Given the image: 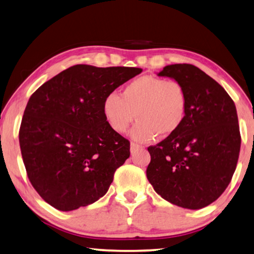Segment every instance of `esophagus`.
Here are the masks:
<instances>
[{
    "mask_svg": "<svg viewBox=\"0 0 254 254\" xmlns=\"http://www.w3.org/2000/svg\"><path fill=\"white\" fill-rule=\"evenodd\" d=\"M143 149H144L143 146H140L138 144H135V143H131L130 144V153L131 154L138 152V150H143Z\"/></svg>",
    "mask_w": 254,
    "mask_h": 254,
    "instance_id": "34e87169",
    "label": "esophagus"
}]
</instances>
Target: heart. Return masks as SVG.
Wrapping results in <instances>:
<instances>
[{
	"mask_svg": "<svg viewBox=\"0 0 254 254\" xmlns=\"http://www.w3.org/2000/svg\"><path fill=\"white\" fill-rule=\"evenodd\" d=\"M186 111L184 87L175 80L155 75L136 78L124 87L122 95L111 92L102 101V115L116 132L123 134L135 118L138 119L131 137L140 143L153 140L157 134H174L183 125Z\"/></svg>",
	"mask_w": 254,
	"mask_h": 254,
	"instance_id": "heart-1",
	"label": "heart"
}]
</instances>
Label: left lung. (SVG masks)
<instances>
[{"label":"left lung","instance_id":"1","mask_svg":"<svg viewBox=\"0 0 254 254\" xmlns=\"http://www.w3.org/2000/svg\"><path fill=\"white\" fill-rule=\"evenodd\" d=\"M158 75L184 87L188 111L179 130L148 147L146 175L164 199L198 210L221 196L237 168L241 147L237 108L224 88L193 64L166 65Z\"/></svg>","mask_w":254,"mask_h":254}]
</instances>
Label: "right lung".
Instances as JSON below:
<instances>
[{
    "instance_id": "right-lung-1",
    "label": "right lung",
    "mask_w": 254,
    "mask_h": 254,
    "mask_svg": "<svg viewBox=\"0 0 254 254\" xmlns=\"http://www.w3.org/2000/svg\"><path fill=\"white\" fill-rule=\"evenodd\" d=\"M143 69L75 64L30 97L19 140L31 184L59 211H73L104 196L130 144L102 115L105 97Z\"/></svg>"
}]
</instances>
